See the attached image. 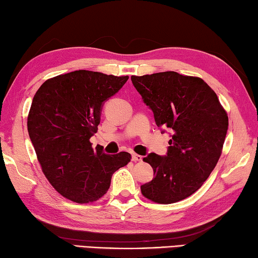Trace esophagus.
I'll return each mask as SVG.
<instances>
[{
    "mask_svg": "<svg viewBox=\"0 0 258 258\" xmlns=\"http://www.w3.org/2000/svg\"><path fill=\"white\" fill-rule=\"evenodd\" d=\"M132 160H133L134 162H141V161L143 160V156L136 154V153H134V154L132 155Z\"/></svg>",
    "mask_w": 258,
    "mask_h": 258,
    "instance_id": "esophagus-1",
    "label": "esophagus"
}]
</instances>
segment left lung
Returning a JSON list of instances; mask_svg holds the SVG:
<instances>
[{
  "label": "left lung",
  "mask_w": 258,
  "mask_h": 258,
  "mask_svg": "<svg viewBox=\"0 0 258 258\" xmlns=\"http://www.w3.org/2000/svg\"><path fill=\"white\" fill-rule=\"evenodd\" d=\"M132 81L154 113L156 125L171 133L165 156L144 157L155 177L143 184L142 194L159 204L182 201L202 187L218 163L228 132L227 112L198 77L165 71L132 76Z\"/></svg>",
  "instance_id": "obj_1"
}]
</instances>
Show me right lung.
Returning a JSON list of instances; mask_svg holds the SVG:
<instances>
[{"instance_id":"add662e5","label":"right lung","mask_w":258,"mask_h":258,"mask_svg":"<svg viewBox=\"0 0 258 258\" xmlns=\"http://www.w3.org/2000/svg\"><path fill=\"white\" fill-rule=\"evenodd\" d=\"M128 78L77 70L46 80L36 92L28 134L45 177L67 200L96 202L110 188L112 174L130 162L129 153L108 155L89 142L104 102Z\"/></svg>"}]
</instances>
